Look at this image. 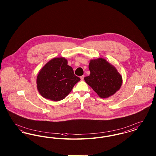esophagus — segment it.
Returning a JSON list of instances; mask_svg holds the SVG:
<instances>
[{
	"instance_id": "esophagus-1",
	"label": "esophagus",
	"mask_w": 156,
	"mask_h": 156,
	"mask_svg": "<svg viewBox=\"0 0 156 156\" xmlns=\"http://www.w3.org/2000/svg\"><path fill=\"white\" fill-rule=\"evenodd\" d=\"M80 78H81V81H83V78H84V75L81 76L80 77Z\"/></svg>"
}]
</instances>
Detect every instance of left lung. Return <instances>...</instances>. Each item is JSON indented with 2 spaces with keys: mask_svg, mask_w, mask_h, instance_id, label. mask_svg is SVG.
<instances>
[{
  "mask_svg": "<svg viewBox=\"0 0 156 156\" xmlns=\"http://www.w3.org/2000/svg\"><path fill=\"white\" fill-rule=\"evenodd\" d=\"M89 69L90 75L84 80L99 97L102 98L111 97L121 87V75L106 59L99 58L90 60Z\"/></svg>",
  "mask_w": 156,
  "mask_h": 156,
  "instance_id": "8db88e82",
  "label": "left lung"
}]
</instances>
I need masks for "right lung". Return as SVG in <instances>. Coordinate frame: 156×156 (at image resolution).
I'll use <instances>...</instances> for the list:
<instances>
[{
	"mask_svg": "<svg viewBox=\"0 0 156 156\" xmlns=\"http://www.w3.org/2000/svg\"><path fill=\"white\" fill-rule=\"evenodd\" d=\"M63 57L54 58L40 71L37 76V89L46 99L59 101L71 92L80 78L74 73L73 68L67 65Z\"/></svg>",
	"mask_w": 156,
	"mask_h": 156,
	"instance_id": "obj_1",
	"label": "right lung"
}]
</instances>
